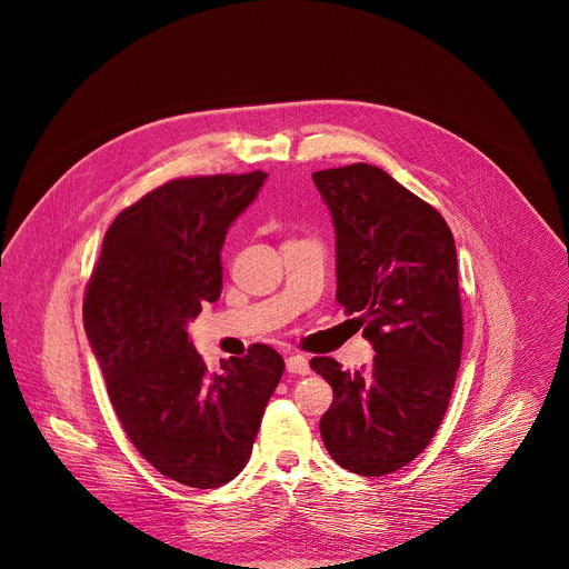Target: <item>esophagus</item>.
<instances>
[{"label": "esophagus", "instance_id": "esophagus-1", "mask_svg": "<svg viewBox=\"0 0 569 569\" xmlns=\"http://www.w3.org/2000/svg\"><path fill=\"white\" fill-rule=\"evenodd\" d=\"M286 369L292 376H308L310 373V365L306 356H288L286 358Z\"/></svg>", "mask_w": 569, "mask_h": 569}]
</instances>
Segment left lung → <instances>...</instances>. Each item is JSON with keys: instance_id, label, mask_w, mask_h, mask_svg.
I'll use <instances>...</instances> for the list:
<instances>
[{"instance_id": "left-lung-1", "label": "left lung", "mask_w": 569, "mask_h": 569, "mask_svg": "<svg viewBox=\"0 0 569 569\" xmlns=\"http://www.w3.org/2000/svg\"><path fill=\"white\" fill-rule=\"evenodd\" d=\"M312 180L336 227V299L362 315L376 351L356 373L310 360L333 387L319 430L342 468L380 477L421 455L448 410L463 342L455 238L437 209L378 167Z\"/></svg>"}]
</instances>
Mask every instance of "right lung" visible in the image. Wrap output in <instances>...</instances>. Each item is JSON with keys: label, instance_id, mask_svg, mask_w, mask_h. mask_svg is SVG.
Wrapping results in <instances>:
<instances>
[{"label": "right lung", "instance_id": "1", "mask_svg": "<svg viewBox=\"0 0 569 569\" xmlns=\"http://www.w3.org/2000/svg\"><path fill=\"white\" fill-rule=\"evenodd\" d=\"M268 173L173 180L123 209L106 231L83 323L112 408L141 457L191 489H218L252 455L283 358L252 345L209 371L189 323L222 290L231 222Z\"/></svg>", "mask_w": 569, "mask_h": 569}]
</instances>
